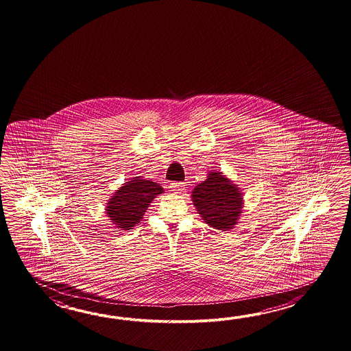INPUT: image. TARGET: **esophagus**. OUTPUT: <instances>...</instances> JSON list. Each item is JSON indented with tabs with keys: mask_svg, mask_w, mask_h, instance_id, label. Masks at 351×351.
<instances>
[{
	"mask_svg": "<svg viewBox=\"0 0 351 351\" xmlns=\"http://www.w3.org/2000/svg\"><path fill=\"white\" fill-rule=\"evenodd\" d=\"M171 188L174 193H183L186 191V184L184 183H172Z\"/></svg>",
	"mask_w": 351,
	"mask_h": 351,
	"instance_id": "34e87169",
	"label": "esophagus"
}]
</instances>
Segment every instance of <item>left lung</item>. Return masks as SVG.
Here are the masks:
<instances>
[{
  "mask_svg": "<svg viewBox=\"0 0 351 351\" xmlns=\"http://www.w3.org/2000/svg\"><path fill=\"white\" fill-rule=\"evenodd\" d=\"M192 201L206 223L219 231H230L242 213V193L222 173L210 172L197 184Z\"/></svg>",
  "mask_w": 351,
  "mask_h": 351,
  "instance_id": "1",
  "label": "left lung"
}]
</instances>
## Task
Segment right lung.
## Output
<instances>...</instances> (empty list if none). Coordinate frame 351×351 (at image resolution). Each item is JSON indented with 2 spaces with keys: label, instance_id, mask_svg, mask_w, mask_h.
Here are the masks:
<instances>
[{
  "label": "right lung",
  "instance_id": "right-lung-1",
  "mask_svg": "<svg viewBox=\"0 0 351 351\" xmlns=\"http://www.w3.org/2000/svg\"><path fill=\"white\" fill-rule=\"evenodd\" d=\"M165 192L156 182L145 180L141 177L132 178L120 186L108 202L106 213L112 223L121 231L132 230L141 222L144 212L158 194Z\"/></svg>",
  "mask_w": 351,
  "mask_h": 351
}]
</instances>
